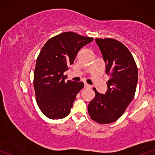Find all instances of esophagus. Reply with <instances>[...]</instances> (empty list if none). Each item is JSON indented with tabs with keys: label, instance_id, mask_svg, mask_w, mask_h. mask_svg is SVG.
<instances>
[{
	"label": "esophagus",
	"instance_id": "esophagus-1",
	"mask_svg": "<svg viewBox=\"0 0 155 155\" xmlns=\"http://www.w3.org/2000/svg\"><path fill=\"white\" fill-rule=\"evenodd\" d=\"M84 88H91V85H89V84L85 83L84 84Z\"/></svg>",
	"mask_w": 155,
	"mask_h": 155
}]
</instances>
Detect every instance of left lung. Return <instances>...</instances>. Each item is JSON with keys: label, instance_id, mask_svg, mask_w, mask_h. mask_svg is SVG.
Masks as SVG:
<instances>
[{"label": "left lung", "instance_id": "obj_1", "mask_svg": "<svg viewBox=\"0 0 155 155\" xmlns=\"http://www.w3.org/2000/svg\"><path fill=\"white\" fill-rule=\"evenodd\" d=\"M109 76L105 94L93 88L95 97L88 106L92 120L109 124L118 120L133 101L138 81V68L129 50L114 38H96Z\"/></svg>", "mask_w": 155, "mask_h": 155}]
</instances>
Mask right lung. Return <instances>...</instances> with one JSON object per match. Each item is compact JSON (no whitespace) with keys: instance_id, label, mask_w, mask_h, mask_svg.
<instances>
[{"instance_id":"obj_1","label":"right lung","mask_w":155,"mask_h":155,"mask_svg":"<svg viewBox=\"0 0 155 155\" xmlns=\"http://www.w3.org/2000/svg\"><path fill=\"white\" fill-rule=\"evenodd\" d=\"M93 41L73 32L51 38L39 53L34 72L36 101L41 112L51 119H61L70 113L83 82L65 81L63 72L73 64L78 51Z\"/></svg>"}]
</instances>
